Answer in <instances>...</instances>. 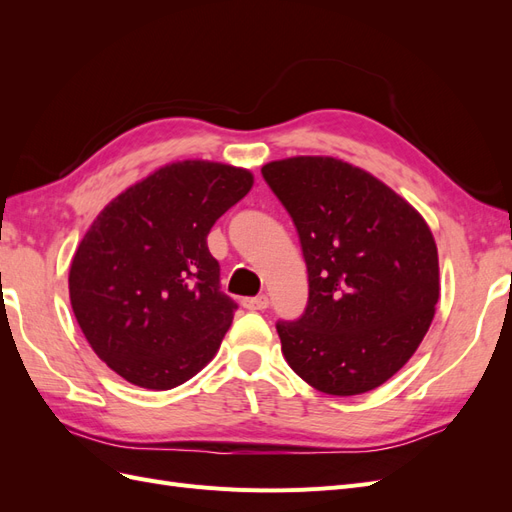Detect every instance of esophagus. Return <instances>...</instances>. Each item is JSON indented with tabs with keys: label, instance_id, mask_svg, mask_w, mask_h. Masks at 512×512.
I'll return each mask as SVG.
<instances>
[{
	"label": "esophagus",
	"instance_id": "34e87169",
	"mask_svg": "<svg viewBox=\"0 0 512 512\" xmlns=\"http://www.w3.org/2000/svg\"><path fill=\"white\" fill-rule=\"evenodd\" d=\"M245 309H252V312H262V309L269 307V297L267 294H260V297H247L241 301Z\"/></svg>",
	"mask_w": 512,
	"mask_h": 512
}]
</instances>
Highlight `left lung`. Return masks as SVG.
I'll use <instances>...</instances> for the list:
<instances>
[{"label": "left lung", "mask_w": 512, "mask_h": 512, "mask_svg": "<svg viewBox=\"0 0 512 512\" xmlns=\"http://www.w3.org/2000/svg\"><path fill=\"white\" fill-rule=\"evenodd\" d=\"M297 226L309 299L277 322L294 374L337 397L367 393L404 367L440 299L438 247L423 215L367 170L327 156L262 166Z\"/></svg>", "instance_id": "8db88e82"}]
</instances>
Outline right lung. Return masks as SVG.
Listing matches in <instances>:
<instances>
[{"label":"right lung","mask_w":512,"mask_h":512,"mask_svg":"<svg viewBox=\"0 0 512 512\" xmlns=\"http://www.w3.org/2000/svg\"><path fill=\"white\" fill-rule=\"evenodd\" d=\"M252 185L245 168L173 162L113 198L85 232L68 277L72 312L123 380L175 389L218 352L237 303L220 290L207 235Z\"/></svg>","instance_id":"add662e5"}]
</instances>
